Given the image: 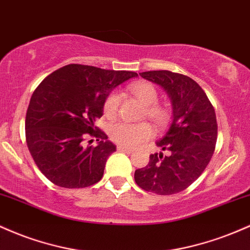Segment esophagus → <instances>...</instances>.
<instances>
[{
    "label": "esophagus",
    "instance_id": "1",
    "mask_svg": "<svg viewBox=\"0 0 250 250\" xmlns=\"http://www.w3.org/2000/svg\"><path fill=\"white\" fill-rule=\"evenodd\" d=\"M117 150L118 151H122V152L128 153V155H131V153L133 152V150H131V148H127V147H125V146H122V145H118Z\"/></svg>",
    "mask_w": 250,
    "mask_h": 250
}]
</instances>
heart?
Segmentation results:
<instances>
[{
  "mask_svg": "<svg viewBox=\"0 0 250 250\" xmlns=\"http://www.w3.org/2000/svg\"><path fill=\"white\" fill-rule=\"evenodd\" d=\"M128 91L143 103L145 106V116L150 118L157 126L163 127L169 123L170 111L158 104L159 94L155 86L148 83L137 81L128 85ZM120 102V94L118 92H111L104 102V116L107 119L116 118L119 113ZM108 134L114 143L122 146L137 147L153 136V130L147 123L130 124L119 122L110 126Z\"/></svg>",
  "mask_w": 250,
  "mask_h": 250,
  "instance_id": "obj_1",
  "label": "heart"
}]
</instances>
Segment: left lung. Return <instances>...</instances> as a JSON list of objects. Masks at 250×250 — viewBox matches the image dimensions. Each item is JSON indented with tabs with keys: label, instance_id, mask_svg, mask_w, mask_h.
Returning a JSON list of instances; mask_svg holds the SVG:
<instances>
[{
	"label": "left lung",
	"instance_id": "1",
	"mask_svg": "<svg viewBox=\"0 0 250 250\" xmlns=\"http://www.w3.org/2000/svg\"><path fill=\"white\" fill-rule=\"evenodd\" d=\"M162 86L172 102L173 119L157 145L167 155L155 153L134 181L145 191L173 195L186 190L208 167L217 140L215 108L202 87L187 75L170 71L139 73Z\"/></svg>",
	"mask_w": 250,
	"mask_h": 250
}]
</instances>
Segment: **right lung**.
<instances>
[{"label":"right lung","mask_w":250,"mask_h":250,"mask_svg":"<svg viewBox=\"0 0 250 250\" xmlns=\"http://www.w3.org/2000/svg\"><path fill=\"white\" fill-rule=\"evenodd\" d=\"M136 72L108 71L71 63L44 78L30 98L26 113V142L36 167L55 186L87 188L103 178L116 145L94 126L104 102ZM98 142L83 147L85 139Z\"/></svg>","instance_id":"right-lung-1"}]
</instances>
